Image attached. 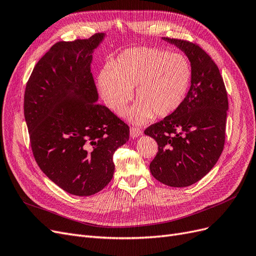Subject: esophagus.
I'll return each mask as SVG.
<instances>
[{
  "mask_svg": "<svg viewBox=\"0 0 256 256\" xmlns=\"http://www.w3.org/2000/svg\"><path fill=\"white\" fill-rule=\"evenodd\" d=\"M142 134H143V131L140 130V128H138V127H131L130 128V136H131V138H138L140 136H142Z\"/></svg>",
  "mask_w": 256,
  "mask_h": 256,
  "instance_id": "34e87169",
  "label": "esophagus"
}]
</instances>
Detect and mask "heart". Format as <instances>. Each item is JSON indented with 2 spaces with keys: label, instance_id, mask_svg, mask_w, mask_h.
<instances>
[{
  "label": "heart",
  "instance_id": "b5f03b06",
  "mask_svg": "<svg viewBox=\"0 0 256 256\" xmlns=\"http://www.w3.org/2000/svg\"><path fill=\"white\" fill-rule=\"evenodd\" d=\"M192 77L190 60L183 54L156 48H134L118 56L111 68L98 77L104 104L120 116L136 86L138 100L129 113L134 122L168 116L177 111L188 94Z\"/></svg>",
  "mask_w": 256,
  "mask_h": 256
}]
</instances>
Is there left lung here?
Instances as JSON below:
<instances>
[{"label":"left lung","mask_w":256,"mask_h":256,"mask_svg":"<svg viewBox=\"0 0 256 256\" xmlns=\"http://www.w3.org/2000/svg\"><path fill=\"white\" fill-rule=\"evenodd\" d=\"M162 39L186 55L192 77L181 107L144 131L158 146L149 168L161 183L185 188L204 178L224 150L228 95L218 66L200 46L184 40Z\"/></svg>","instance_id":"8db88e82"}]
</instances>
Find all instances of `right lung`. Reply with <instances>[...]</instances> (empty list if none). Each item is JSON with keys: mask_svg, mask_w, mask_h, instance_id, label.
I'll return each mask as SVG.
<instances>
[{"mask_svg": "<svg viewBox=\"0 0 256 256\" xmlns=\"http://www.w3.org/2000/svg\"><path fill=\"white\" fill-rule=\"evenodd\" d=\"M106 34L58 42L34 66L24 94V118L40 170L60 188L91 196L114 172L113 154L129 127L104 104L91 73Z\"/></svg>", "mask_w": 256, "mask_h": 256, "instance_id": "obj_1", "label": "right lung"}]
</instances>
